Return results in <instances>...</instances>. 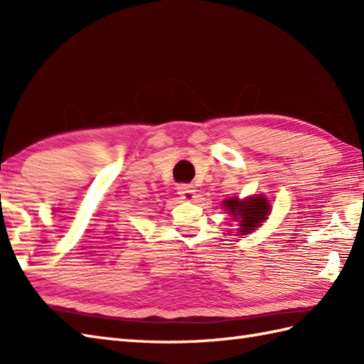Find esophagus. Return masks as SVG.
Wrapping results in <instances>:
<instances>
[{"label": "esophagus", "instance_id": "obj_1", "mask_svg": "<svg viewBox=\"0 0 364 364\" xmlns=\"http://www.w3.org/2000/svg\"><path fill=\"white\" fill-rule=\"evenodd\" d=\"M176 189H178V194H180L184 200H194L196 198L197 189L192 186V184H180V186H178Z\"/></svg>", "mask_w": 364, "mask_h": 364}]
</instances>
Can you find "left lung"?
Listing matches in <instances>:
<instances>
[{
    "label": "left lung",
    "mask_w": 364,
    "mask_h": 364,
    "mask_svg": "<svg viewBox=\"0 0 364 364\" xmlns=\"http://www.w3.org/2000/svg\"><path fill=\"white\" fill-rule=\"evenodd\" d=\"M225 210H228L230 214H233L235 219H241L239 223V231L241 235L252 233V231L257 228L259 223L267 219V214L270 206L267 203L266 197H250L244 200V202H239L237 198H230L225 200Z\"/></svg>",
    "instance_id": "left-lung-1"
}]
</instances>
